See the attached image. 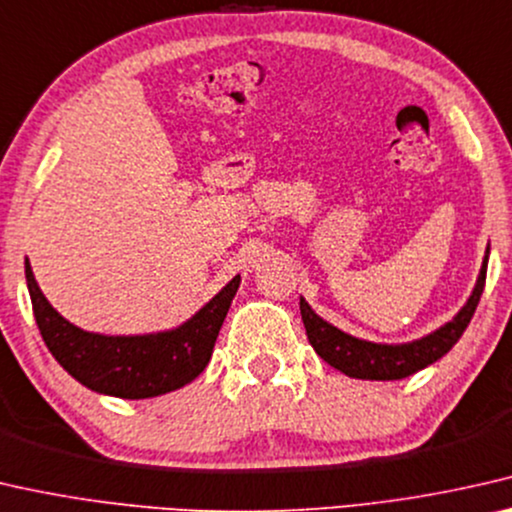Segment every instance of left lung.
I'll list each match as a JSON object with an SVG mask.
<instances>
[{
    "label": "left lung",
    "instance_id": "obj_1",
    "mask_svg": "<svg viewBox=\"0 0 512 512\" xmlns=\"http://www.w3.org/2000/svg\"><path fill=\"white\" fill-rule=\"evenodd\" d=\"M487 259H490V246L485 250L483 266H480L478 280L474 285V292L462 305L460 312L439 326L437 331L423 335V338L411 342H398V345H386V342H370L354 338L338 326H333L317 315L310 308L308 301L301 296V319L308 333L310 345L315 352L324 358L326 363L333 365L335 370L345 372L347 377L354 379H370V381H393L404 379L414 372L427 368L441 356L451 352L453 345L462 338L464 329H467L471 317H474L476 305L480 301L485 287L487 276Z\"/></svg>",
    "mask_w": 512,
    "mask_h": 512
}]
</instances>
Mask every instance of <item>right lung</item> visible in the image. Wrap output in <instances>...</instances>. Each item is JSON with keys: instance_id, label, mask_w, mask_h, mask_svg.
<instances>
[{"instance_id": "1", "label": "right lung", "mask_w": 512, "mask_h": 512, "mask_svg": "<svg viewBox=\"0 0 512 512\" xmlns=\"http://www.w3.org/2000/svg\"><path fill=\"white\" fill-rule=\"evenodd\" d=\"M34 317L50 354L73 379L101 395L144 400L177 391L207 368L241 276H234L209 303L174 329L142 335L85 331L59 315L38 287L25 259Z\"/></svg>"}]
</instances>
